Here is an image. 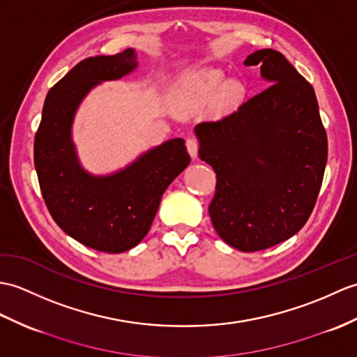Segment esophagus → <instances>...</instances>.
Here are the masks:
<instances>
[{"instance_id": "esophagus-1", "label": "esophagus", "mask_w": 357, "mask_h": 357, "mask_svg": "<svg viewBox=\"0 0 357 357\" xmlns=\"http://www.w3.org/2000/svg\"><path fill=\"white\" fill-rule=\"evenodd\" d=\"M187 151L193 160L197 158V151H199V141L196 137H188L187 138Z\"/></svg>"}]
</instances>
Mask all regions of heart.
I'll return each instance as SVG.
<instances>
[{
  "label": "heart",
  "mask_w": 357,
  "mask_h": 357,
  "mask_svg": "<svg viewBox=\"0 0 357 357\" xmlns=\"http://www.w3.org/2000/svg\"><path fill=\"white\" fill-rule=\"evenodd\" d=\"M223 73L219 70H202L193 76L184 80V84L181 86V98L187 105H197L205 100H208L210 97L218 93L219 88L223 84ZM242 85L238 82H231L225 86V94L229 100H234L240 94H242Z\"/></svg>",
  "instance_id": "heart-1"
}]
</instances>
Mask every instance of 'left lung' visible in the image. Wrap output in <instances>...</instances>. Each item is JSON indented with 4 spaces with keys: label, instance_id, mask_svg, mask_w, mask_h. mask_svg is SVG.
I'll use <instances>...</instances> for the list:
<instances>
[{
    "label": "left lung",
    "instance_id": "left-lung-1",
    "mask_svg": "<svg viewBox=\"0 0 357 357\" xmlns=\"http://www.w3.org/2000/svg\"><path fill=\"white\" fill-rule=\"evenodd\" d=\"M269 86L216 121L199 123V158L216 173L208 205L223 242L266 250L300 231L317 204L327 162V134L312 85L275 50H259Z\"/></svg>",
    "mask_w": 357,
    "mask_h": 357
}]
</instances>
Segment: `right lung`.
<instances>
[{
    "label": "right lung",
    "mask_w": 357,
    "mask_h": 357,
    "mask_svg": "<svg viewBox=\"0 0 357 357\" xmlns=\"http://www.w3.org/2000/svg\"><path fill=\"white\" fill-rule=\"evenodd\" d=\"M135 66L132 48L79 62L48 91L35 135V167L52 218L74 240L107 254L129 251L144 238L165 188L190 162L185 141L175 138L111 176H91L79 165L71 141L79 103L98 82L120 79Z\"/></svg>",
    "instance_id": "add662e5"
}]
</instances>
